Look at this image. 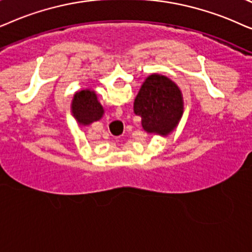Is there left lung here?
<instances>
[{
  "label": "left lung",
  "instance_id": "left-lung-1",
  "mask_svg": "<svg viewBox=\"0 0 252 252\" xmlns=\"http://www.w3.org/2000/svg\"><path fill=\"white\" fill-rule=\"evenodd\" d=\"M182 94L175 83L161 75H151L140 87L133 112L142 117L145 131L168 135L182 114Z\"/></svg>",
  "mask_w": 252,
  "mask_h": 252
}]
</instances>
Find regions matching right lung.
Listing matches in <instances>:
<instances>
[{
  "mask_svg": "<svg viewBox=\"0 0 252 252\" xmlns=\"http://www.w3.org/2000/svg\"><path fill=\"white\" fill-rule=\"evenodd\" d=\"M71 109L79 124L84 126L100 120L103 114V108L96 99L95 93L90 90L76 93Z\"/></svg>",
  "mask_w": 252,
  "mask_h": 252,
  "instance_id": "obj_1",
  "label": "right lung"
}]
</instances>
